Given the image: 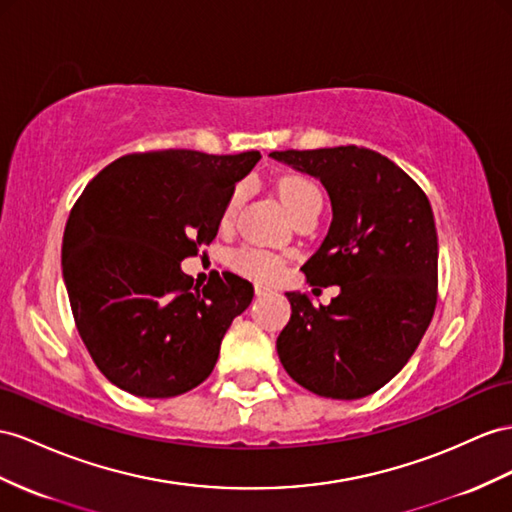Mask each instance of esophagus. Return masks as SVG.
<instances>
[{"instance_id": "esophagus-1", "label": "esophagus", "mask_w": 512, "mask_h": 512, "mask_svg": "<svg viewBox=\"0 0 512 512\" xmlns=\"http://www.w3.org/2000/svg\"><path fill=\"white\" fill-rule=\"evenodd\" d=\"M255 294L261 298V296H268V294H270V290H268V287H261V285H257V287H255Z\"/></svg>"}]
</instances>
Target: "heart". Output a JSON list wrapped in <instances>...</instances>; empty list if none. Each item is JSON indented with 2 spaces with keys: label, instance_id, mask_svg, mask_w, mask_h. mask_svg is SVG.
I'll return each instance as SVG.
<instances>
[{
  "label": "heart",
  "instance_id": "b5f03b06",
  "mask_svg": "<svg viewBox=\"0 0 512 512\" xmlns=\"http://www.w3.org/2000/svg\"><path fill=\"white\" fill-rule=\"evenodd\" d=\"M279 194L287 212L292 218L305 214L307 209L322 207V192L320 188L307 177H287L279 183ZM246 196V183H238L227 196L225 205L220 212V225L231 227L238 209ZM233 266L238 268L248 279L259 283H272L277 281L285 270V257L264 251V248H251L244 246L233 253Z\"/></svg>",
  "mask_w": 512,
  "mask_h": 512
}]
</instances>
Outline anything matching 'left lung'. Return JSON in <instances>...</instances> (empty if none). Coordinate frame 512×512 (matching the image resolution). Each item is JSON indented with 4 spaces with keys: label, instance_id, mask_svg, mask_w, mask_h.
<instances>
[{
    "label": "left lung",
    "instance_id": "obj_1",
    "mask_svg": "<svg viewBox=\"0 0 512 512\" xmlns=\"http://www.w3.org/2000/svg\"><path fill=\"white\" fill-rule=\"evenodd\" d=\"M318 177L333 222L303 266L311 285H339L329 307L287 292L292 318L277 352L298 385L357 400L396 376L437 307V227L424 190L389 157L365 147L272 151Z\"/></svg>",
    "mask_w": 512,
    "mask_h": 512
}]
</instances>
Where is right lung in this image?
I'll list each match as a JSON object with an SVG mask.
<instances>
[{"label":"right lung","instance_id":"1","mask_svg":"<svg viewBox=\"0 0 512 512\" xmlns=\"http://www.w3.org/2000/svg\"><path fill=\"white\" fill-rule=\"evenodd\" d=\"M259 151L129 153L75 201L62 238L73 320L99 372L140 398L201 385L253 285L233 272L194 285L181 259L216 238L220 212Z\"/></svg>","mask_w":512,"mask_h":512}]
</instances>
